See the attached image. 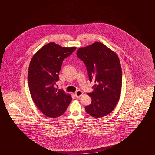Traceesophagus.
<instances>
[{
  "instance_id": "esophagus-1",
  "label": "esophagus",
  "mask_w": 155,
  "mask_h": 155,
  "mask_svg": "<svg viewBox=\"0 0 155 155\" xmlns=\"http://www.w3.org/2000/svg\"><path fill=\"white\" fill-rule=\"evenodd\" d=\"M82 95H83L82 92L81 91H80V90H78V91H77V92H75V95L76 97H81Z\"/></svg>"
}]
</instances>
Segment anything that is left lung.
<instances>
[{
  "label": "left lung",
  "instance_id": "8db88e82",
  "mask_svg": "<svg viewBox=\"0 0 155 155\" xmlns=\"http://www.w3.org/2000/svg\"><path fill=\"white\" fill-rule=\"evenodd\" d=\"M77 55L86 66L89 81H95L94 91L88 95L92 99L85 109L98 118L110 114L120 96L122 71L118 56L102 43L96 42L80 48Z\"/></svg>",
  "mask_w": 155,
  "mask_h": 155
}]
</instances>
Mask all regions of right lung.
<instances>
[{"label":"right lung","mask_w":155,"mask_h":155,"mask_svg":"<svg viewBox=\"0 0 155 155\" xmlns=\"http://www.w3.org/2000/svg\"><path fill=\"white\" fill-rule=\"evenodd\" d=\"M76 47H61L50 42L41 48L30 61L28 82L30 94L38 108L47 117L56 118L66 110L72 100L63 89L56 88L63 60Z\"/></svg>","instance_id":"right-lung-1"}]
</instances>
